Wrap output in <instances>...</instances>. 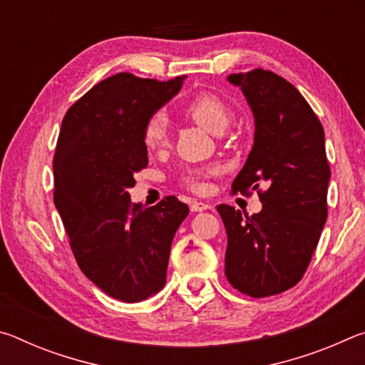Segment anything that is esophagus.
Instances as JSON below:
<instances>
[{"mask_svg":"<svg viewBox=\"0 0 365 365\" xmlns=\"http://www.w3.org/2000/svg\"><path fill=\"white\" fill-rule=\"evenodd\" d=\"M191 212H201V211H207V209H212L209 205H206V202H201V201H193L191 202Z\"/></svg>","mask_w":365,"mask_h":365,"instance_id":"esophagus-1","label":"esophagus"}]
</instances>
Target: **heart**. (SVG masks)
I'll return each instance as SVG.
<instances>
[{"instance_id":"b5f03b06","label":"heart","mask_w":365,"mask_h":365,"mask_svg":"<svg viewBox=\"0 0 365 365\" xmlns=\"http://www.w3.org/2000/svg\"><path fill=\"white\" fill-rule=\"evenodd\" d=\"M183 114L188 119L197 123L209 133L220 135L225 130L228 119H230V110L227 103L220 96L202 91L193 98H190L183 106ZM169 141V122L164 115L156 114L145 123L143 128V143L148 151L156 153L168 145ZM205 175L202 170H191L185 174L182 182L187 188L193 191L205 190Z\"/></svg>"}]
</instances>
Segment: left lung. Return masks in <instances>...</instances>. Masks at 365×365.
Returning <instances> with one entry per match:
<instances>
[{
	"mask_svg": "<svg viewBox=\"0 0 365 365\" xmlns=\"http://www.w3.org/2000/svg\"><path fill=\"white\" fill-rule=\"evenodd\" d=\"M227 80L255 115V143L232 188L257 190L262 211L248 217L217 206L228 240L225 275L238 292L264 298L294 287L316 251L330 182L325 133L304 96L277 73L255 69Z\"/></svg>",
	"mask_w": 365,
	"mask_h": 365,
	"instance_id": "obj_1",
	"label": "left lung"
}]
</instances>
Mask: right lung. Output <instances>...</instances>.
I'll return each instance as SVG.
<instances>
[{
	"label": "right lung",
	"instance_id": "obj_1",
	"mask_svg": "<svg viewBox=\"0 0 365 365\" xmlns=\"http://www.w3.org/2000/svg\"><path fill=\"white\" fill-rule=\"evenodd\" d=\"M183 77L168 82L120 72L73 103L54 154V205L86 279L123 302L165 285L172 240L190 209L175 196L133 205V174L148 165L145 123L170 101Z\"/></svg>",
	"mask_w": 365,
	"mask_h": 365
}]
</instances>
